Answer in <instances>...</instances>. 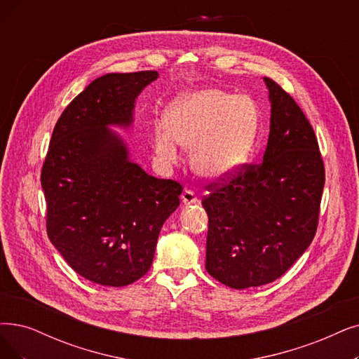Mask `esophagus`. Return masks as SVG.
Listing matches in <instances>:
<instances>
[{
  "label": "esophagus",
  "mask_w": 359,
  "mask_h": 359,
  "mask_svg": "<svg viewBox=\"0 0 359 359\" xmlns=\"http://www.w3.org/2000/svg\"><path fill=\"white\" fill-rule=\"evenodd\" d=\"M181 200H182V203H184L185 206H190V205H194V203L198 202L196 193H194L193 190H190V189H185V190L182 191Z\"/></svg>",
  "instance_id": "obj_1"
}]
</instances>
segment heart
Here are the masks:
<instances>
[{
	"mask_svg": "<svg viewBox=\"0 0 359 359\" xmlns=\"http://www.w3.org/2000/svg\"><path fill=\"white\" fill-rule=\"evenodd\" d=\"M166 122H157L153 147L163 163L180 161L178 144L193 150L198 175L219 180L234 172L249 156L257 134V109L248 95L206 88L177 98Z\"/></svg>",
	"mask_w": 359,
	"mask_h": 359,
	"instance_id": "b5f03b06",
	"label": "heart"
}]
</instances>
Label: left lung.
Listing matches in <instances>:
<instances>
[{"instance_id":"left-lung-1","label":"left lung","mask_w":359,"mask_h":359,"mask_svg":"<svg viewBox=\"0 0 359 359\" xmlns=\"http://www.w3.org/2000/svg\"><path fill=\"white\" fill-rule=\"evenodd\" d=\"M271 125L262 162L210 182L206 271L231 289L280 278L317 233L325 181L318 141L293 97L264 78Z\"/></svg>"}]
</instances>
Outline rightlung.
I'll use <instances>...</instances> for the list:
<instances>
[{
  "instance_id": "obj_1",
  "label": "right lung",
  "mask_w": 359,
  "mask_h": 359,
  "mask_svg": "<svg viewBox=\"0 0 359 359\" xmlns=\"http://www.w3.org/2000/svg\"><path fill=\"white\" fill-rule=\"evenodd\" d=\"M159 74H107L72 100L57 121L41 170L47 234L93 283L122 287L150 269L157 237L180 205L181 184L128 159L109 125L130 126L135 98Z\"/></svg>"
}]
</instances>
